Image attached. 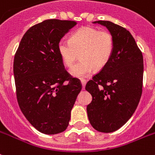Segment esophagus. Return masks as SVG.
Here are the masks:
<instances>
[{"instance_id": "34e87169", "label": "esophagus", "mask_w": 155, "mask_h": 155, "mask_svg": "<svg viewBox=\"0 0 155 155\" xmlns=\"http://www.w3.org/2000/svg\"><path fill=\"white\" fill-rule=\"evenodd\" d=\"M81 84H82V87H83V89L85 88V85H86V81L84 80H81Z\"/></svg>"}]
</instances>
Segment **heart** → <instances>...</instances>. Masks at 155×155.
Returning <instances> with one entry per match:
<instances>
[{
    "label": "heart",
    "instance_id": "b5f03b06",
    "mask_svg": "<svg viewBox=\"0 0 155 155\" xmlns=\"http://www.w3.org/2000/svg\"><path fill=\"white\" fill-rule=\"evenodd\" d=\"M114 46L110 32L87 27L75 32L71 41L62 39L58 44V51L68 67L73 64L80 53V60L71 67L69 72L74 77L83 79L89 76L94 68L100 70L107 64Z\"/></svg>",
    "mask_w": 155,
    "mask_h": 155
}]
</instances>
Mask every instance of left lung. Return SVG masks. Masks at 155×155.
Here are the masks:
<instances>
[{"mask_svg": "<svg viewBox=\"0 0 155 155\" xmlns=\"http://www.w3.org/2000/svg\"><path fill=\"white\" fill-rule=\"evenodd\" d=\"M106 27L114 39L110 61L87 84L92 100L87 112L93 128L110 133L123 127L136 110L142 95L143 54L129 31L110 21L93 22Z\"/></svg>", "mask_w": 155, "mask_h": 155, "instance_id": "1", "label": "left lung"}]
</instances>
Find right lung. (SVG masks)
<instances>
[{
  "label": "right lung",
  "instance_id": "add662e5",
  "mask_svg": "<svg viewBox=\"0 0 155 155\" xmlns=\"http://www.w3.org/2000/svg\"><path fill=\"white\" fill-rule=\"evenodd\" d=\"M77 22L46 20L25 32L13 62L16 98L21 111L45 134L64 131L81 84L69 79L58 44ZM68 80V83H64Z\"/></svg>",
  "mask_w": 155,
  "mask_h": 155
}]
</instances>
